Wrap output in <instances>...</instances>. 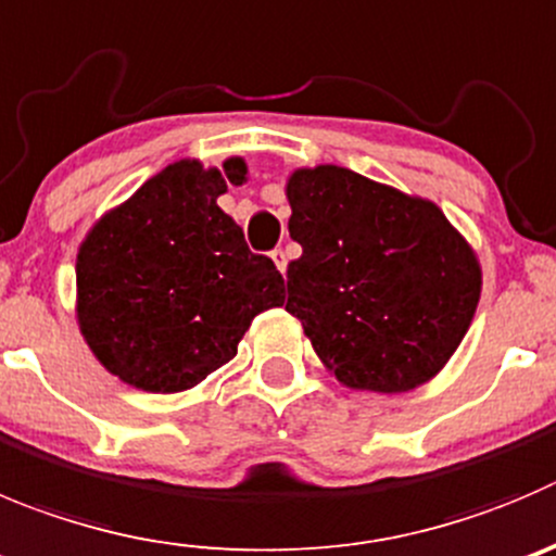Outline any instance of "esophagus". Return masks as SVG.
Masks as SVG:
<instances>
[{
	"label": "esophagus",
	"mask_w": 556,
	"mask_h": 556,
	"mask_svg": "<svg viewBox=\"0 0 556 556\" xmlns=\"http://www.w3.org/2000/svg\"><path fill=\"white\" fill-rule=\"evenodd\" d=\"M273 262H275V267L281 269V273H287V253H283L281 248H275L273 251Z\"/></svg>",
	"instance_id": "34e87169"
}]
</instances>
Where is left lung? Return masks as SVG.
<instances>
[{"mask_svg": "<svg viewBox=\"0 0 556 556\" xmlns=\"http://www.w3.org/2000/svg\"><path fill=\"white\" fill-rule=\"evenodd\" d=\"M287 311L349 388L404 393L440 371L480 298V267L442 210L338 166L287 185Z\"/></svg>", "mask_w": 556, "mask_h": 556, "instance_id": "1", "label": "left lung"}]
</instances>
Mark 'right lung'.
Returning <instances> with one entry per match:
<instances>
[{
    "label": "right lung",
    "instance_id": "obj_1",
    "mask_svg": "<svg viewBox=\"0 0 556 556\" xmlns=\"http://www.w3.org/2000/svg\"><path fill=\"white\" fill-rule=\"evenodd\" d=\"M245 163L179 161L105 215L78 251V325L111 374L177 393L231 361L253 316L283 305L273 258L218 207Z\"/></svg>",
    "mask_w": 556,
    "mask_h": 556
}]
</instances>
